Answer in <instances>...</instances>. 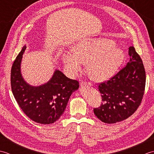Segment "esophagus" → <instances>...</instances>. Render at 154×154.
I'll use <instances>...</instances> for the list:
<instances>
[{"label":"esophagus","instance_id":"esophagus-1","mask_svg":"<svg viewBox=\"0 0 154 154\" xmlns=\"http://www.w3.org/2000/svg\"><path fill=\"white\" fill-rule=\"evenodd\" d=\"M80 85H81V87L87 86V85L91 86V85H92V84H91V83H89V82H85V81H81Z\"/></svg>","mask_w":154,"mask_h":154}]
</instances>
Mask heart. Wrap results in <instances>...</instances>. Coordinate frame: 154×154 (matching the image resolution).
I'll return each mask as SVG.
<instances>
[{"mask_svg":"<svg viewBox=\"0 0 154 154\" xmlns=\"http://www.w3.org/2000/svg\"><path fill=\"white\" fill-rule=\"evenodd\" d=\"M124 60V52L116 48L113 42L92 39L82 41L75 50L63 55V63L72 75L80 71L85 62L89 61L88 73L95 81H104L112 77Z\"/></svg>","mask_w":154,"mask_h":154,"instance_id":"1","label":"heart"}]
</instances>
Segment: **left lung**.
Masks as SVG:
<instances>
[{"instance_id": "8db88e82", "label": "left lung", "mask_w": 154, "mask_h": 154, "mask_svg": "<svg viewBox=\"0 0 154 154\" xmlns=\"http://www.w3.org/2000/svg\"><path fill=\"white\" fill-rule=\"evenodd\" d=\"M130 61L109 80L99 84L100 106L93 109L102 122L114 124L128 119L141 104L146 86V71L142 59L133 46Z\"/></svg>"}]
</instances>
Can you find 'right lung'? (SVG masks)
<instances>
[{
  "label": "right lung",
  "mask_w": 154,
  "mask_h": 154,
  "mask_svg": "<svg viewBox=\"0 0 154 154\" xmlns=\"http://www.w3.org/2000/svg\"><path fill=\"white\" fill-rule=\"evenodd\" d=\"M24 46L12 64L11 75L12 91L20 108L35 122L50 124L64 112L71 94L79 87V81L71 79L59 70L47 83L39 87L28 85L20 72Z\"/></svg>",
  "instance_id": "add662e5"
}]
</instances>
